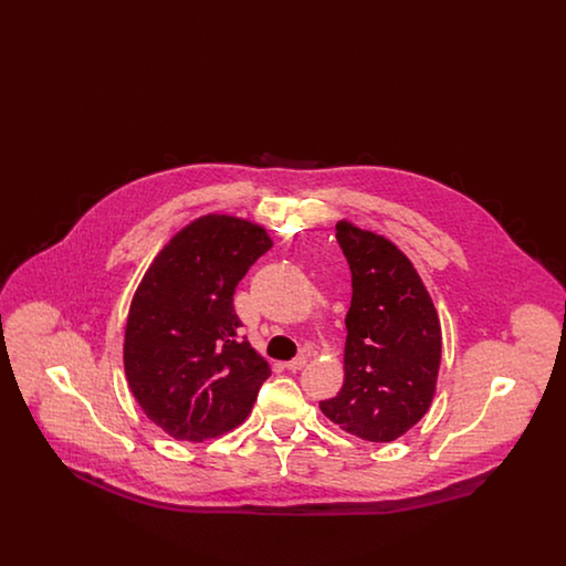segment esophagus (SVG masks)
I'll return each mask as SVG.
<instances>
[{
    "label": "esophagus",
    "instance_id": "1",
    "mask_svg": "<svg viewBox=\"0 0 566 566\" xmlns=\"http://www.w3.org/2000/svg\"><path fill=\"white\" fill-rule=\"evenodd\" d=\"M305 365H307V356L301 354V356H296V358L286 363V369H289V371H298V369H303Z\"/></svg>",
    "mask_w": 566,
    "mask_h": 566
}]
</instances>
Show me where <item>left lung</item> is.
<instances>
[{"label":"left lung","mask_w":566,"mask_h":566,"mask_svg":"<svg viewBox=\"0 0 566 566\" xmlns=\"http://www.w3.org/2000/svg\"><path fill=\"white\" fill-rule=\"evenodd\" d=\"M335 238L352 271L346 379L321 409L339 429L388 443L429 411L441 326L420 275L395 243L350 222H337Z\"/></svg>","instance_id":"left-lung-1"}]
</instances>
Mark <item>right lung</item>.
<instances>
[{
	"label": "right lung",
	"instance_id": "right-lung-1",
	"mask_svg": "<svg viewBox=\"0 0 566 566\" xmlns=\"http://www.w3.org/2000/svg\"><path fill=\"white\" fill-rule=\"evenodd\" d=\"M270 248L259 224L203 216L146 271L127 318L125 374L144 413L171 437L235 429L271 376L233 307L240 280Z\"/></svg>",
	"mask_w": 566,
	"mask_h": 566
}]
</instances>
